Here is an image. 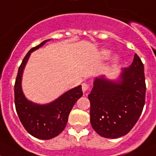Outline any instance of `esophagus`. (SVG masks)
<instances>
[{
  "mask_svg": "<svg viewBox=\"0 0 156 156\" xmlns=\"http://www.w3.org/2000/svg\"><path fill=\"white\" fill-rule=\"evenodd\" d=\"M81 85H82V91H84V92H85V91H86L87 90L90 88V85L86 82H84Z\"/></svg>",
  "mask_w": 156,
  "mask_h": 156,
  "instance_id": "esophagus-1",
  "label": "esophagus"
}]
</instances>
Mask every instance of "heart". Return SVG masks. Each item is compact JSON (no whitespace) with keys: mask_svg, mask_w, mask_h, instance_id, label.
<instances>
[{"mask_svg":"<svg viewBox=\"0 0 156 156\" xmlns=\"http://www.w3.org/2000/svg\"><path fill=\"white\" fill-rule=\"evenodd\" d=\"M109 56H110V51H109L105 50V51H101V57L102 59H107V58H109ZM114 62H117V58H114Z\"/></svg>","mask_w":156,"mask_h":156,"instance_id":"1","label":"heart"}]
</instances>
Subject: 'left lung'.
<instances>
[{
	"mask_svg": "<svg viewBox=\"0 0 156 156\" xmlns=\"http://www.w3.org/2000/svg\"><path fill=\"white\" fill-rule=\"evenodd\" d=\"M119 83L96 78L88 99L90 121L99 135L116 139L129 133L139 120L145 101L144 65L137 54L125 68Z\"/></svg>",
	"mask_w": 156,
	"mask_h": 156,
	"instance_id": "1",
	"label": "left lung"
}]
</instances>
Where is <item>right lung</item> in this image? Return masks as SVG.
Wrapping results in <instances>:
<instances>
[{
    "instance_id": "right-lung-1",
    "label": "right lung",
    "mask_w": 156,
    "mask_h": 156,
    "mask_svg": "<svg viewBox=\"0 0 156 156\" xmlns=\"http://www.w3.org/2000/svg\"><path fill=\"white\" fill-rule=\"evenodd\" d=\"M49 40L44 41L32 48L23 59L18 68L14 84V104L16 112L23 126L30 135L40 139L56 137L65 129L70 112L75 102L83 95L81 86L69 90L50 104L40 105L27 101L21 89L23 70L30 53Z\"/></svg>"
}]
</instances>
